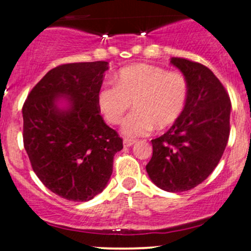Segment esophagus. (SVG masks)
Wrapping results in <instances>:
<instances>
[{
    "mask_svg": "<svg viewBox=\"0 0 251 251\" xmlns=\"http://www.w3.org/2000/svg\"><path fill=\"white\" fill-rule=\"evenodd\" d=\"M134 143V139H128V138H125V139H124V146H126V148H129V146L133 145Z\"/></svg>",
    "mask_w": 251,
    "mask_h": 251,
    "instance_id": "34e87169",
    "label": "esophagus"
}]
</instances>
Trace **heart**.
<instances>
[{
    "label": "heart",
    "mask_w": 251,
    "mask_h": 251,
    "mask_svg": "<svg viewBox=\"0 0 251 251\" xmlns=\"http://www.w3.org/2000/svg\"><path fill=\"white\" fill-rule=\"evenodd\" d=\"M114 81L116 86H105L99 91L98 107L106 122L118 125L133 102L134 111L126 117L122 127L128 138L146 135L153 127H168L185 107L188 81L179 72L134 63L120 68Z\"/></svg>",
    "instance_id": "1"
}]
</instances>
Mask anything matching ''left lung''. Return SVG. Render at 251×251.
<instances>
[{
  "mask_svg": "<svg viewBox=\"0 0 251 251\" xmlns=\"http://www.w3.org/2000/svg\"><path fill=\"white\" fill-rule=\"evenodd\" d=\"M170 62L185 76L188 98L169 131L151 140L153 154L146 171L158 188L181 192L205 180L220 163L230 134L231 102L208 67L181 57Z\"/></svg>",
  "mask_w": 251,
  "mask_h": 251,
  "instance_id": "8db88e82",
  "label": "left lung"
}]
</instances>
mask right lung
<instances>
[{
    "instance_id": "right-lung-1",
    "label": "right lung",
    "mask_w": 251,
    "mask_h": 251,
    "mask_svg": "<svg viewBox=\"0 0 251 251\" xmlns=\"http://www.w3.org/2000/svg\"><path fill=\"white\" fill-rule=\"evenodd\" d=\"M107 70L106 61L57 66L36 83L22 107L31 168L46 188L65 200L87 201L100 194L111 178L114 154L123 149L97 102Z\"/></svg>"
}]
</instances>
